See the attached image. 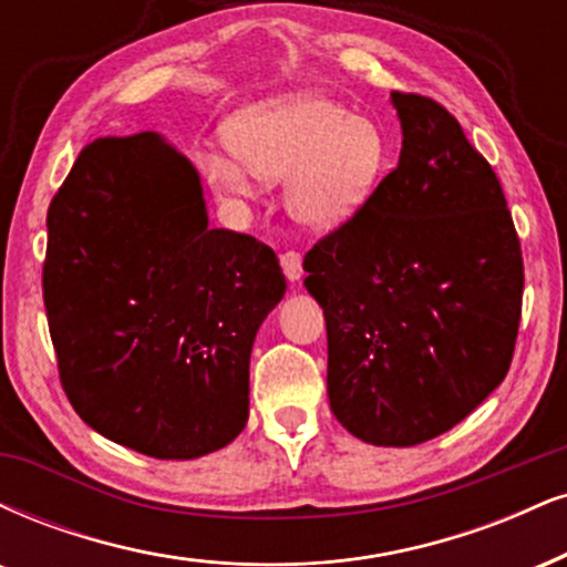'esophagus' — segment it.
<instances>
[{
	"label": "esophagus",
	"instance_id": "34e87169",
	"mask_svg": "<svg viewBox=\"0 0 567 567\" xmlns=\"http://www.w3.org/2000/svg\"><path fill=\"white\" fill-rule=\"evenodd\" d=\"M279 264H282L285 277H288L290 282H298V279L303 277V258L301 254H296V250H288V254L279 256Z\"/></svg>",
	"mask_w": 567,
	"mask_h": 567
}]
</instances>
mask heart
Listing matches in <instances>:
<instances>
[{
	"label": "heart",
	"mask_w": 567,
	"mask_h": 567,
	"mask_svg": "<svg viewBox=\"0 0 567 567\" xmlns=\"http://www.w3.org/2000/svg\"><path fill=\"white\" fill-rule=\"evenodd\" d=\"M235 158L208 155L203 172L229 200L285 179V206L313 229H332L364 208L388 166L380 124L322 94L296 92L258 105L231 128Z\"/></svg>",
	"instance_id": "1"
}]
</instances>
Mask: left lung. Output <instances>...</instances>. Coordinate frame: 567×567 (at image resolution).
<instances>
[{"instance_id": "1", "label": "left lung", "mask_w": 567, "mask_h": 567, "mask_svg": "<svg viewBox=\"0 0 567 567\" xmlns=\"http://www.w3.org/2000/svg\"><path fill=\"white\" fill-rule=\"evenodd\" d=\"M399 166L303 258L327 322V395L374 446L452 431L502 383L523 303L520 240L488 161L439 102L391 92Z\"/></svg>"}]
</instances>
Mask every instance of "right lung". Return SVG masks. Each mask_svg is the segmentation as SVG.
Segmentation results:
<instances>
[{
    "label": "right lung",
    "instance_id": "add662e5",
    "mask_svg": "<svg viewBox=\"0 0 567 567\" xmlns=\"http://www.w3.org/2000/svg\"><path fill=\"white\" fill-rule=\"evenodd\" d=\"M275 250L210 229L197 168L161 134L81 150L47 214L60 383L92 431L195 460L248 422L250 351L282 301Z\"/></svg>",
    "mask_w": 567,
    "mask_h": 567
}]
</instances>
